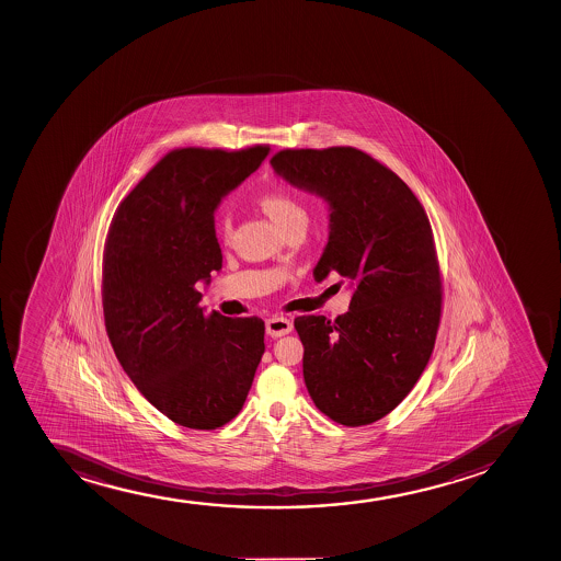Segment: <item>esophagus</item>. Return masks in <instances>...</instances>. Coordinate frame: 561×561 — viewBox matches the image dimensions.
I'll return each mask as SVG.
<instances>
[{"instance_id":"esophagus-1","label":"esophagus","mask_w":561,"mask_h":561,"mask_svg":"<svg viewBox=\"0 0 561 561\" xmlns=\"http://www.w3.org/2000/svg\"><path fill=\"white\" fill-rule=\"evenodd\" d=\"M291 329H294V323L288 318H283V316H273L270 320H265V333L271 339L288 335V333H291Z\"/></svg>"}]
</instances>
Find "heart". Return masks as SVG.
Wrapping results in <instances>:
<instances>
[{
  "label": "heart",
  "mask_w": 561,
  "mask_h": 561,
  "mask_svg": "<svg viewBox=\"0 0 561 561\" xmlns=\"http://www.w3.org/2000/svg\"><path fill=\"white\" fill-rule=\"evenodd\" d=\"M260 207L280 230L288 228L290 225H296V222H307V211H305L304 204L283 188L265 191L260 196ZM219 232L225 239L232 238V219L228 215L219 220Z\"/></svg>",
  "instance_id": "heart-1"
}]
</instances>
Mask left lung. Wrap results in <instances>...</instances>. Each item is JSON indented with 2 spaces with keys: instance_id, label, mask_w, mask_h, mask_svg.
I'll return each mask as SVG.
<instances>
[{
  "instance_id": "1",
  "label": "left lung",
  "mask_w": 561,
  "mask_h": 561,
  "mask_svg": "<svg viewBox=\"0 0 561 561\" xmlns=\"http://www.w3.org/2000/svg\"><path fill=\"white\" fill-rule=\"evenodd\" d=\"M271 167L328 204L316 283L339 273L354 288L333 322L296 318L305 386L336 423L370 425L412 391L434 350L442 283L431 222L407 183L359 149H284Z\"/></svg>"
}]
</instances>
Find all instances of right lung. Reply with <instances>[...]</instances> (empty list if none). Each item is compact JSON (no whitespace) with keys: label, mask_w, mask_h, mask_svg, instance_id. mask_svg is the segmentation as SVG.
I'll use <instances>...</instances> for the list:
<instances>
[{"label":"right lung","mask_w":561,"mask_h":561,"mask_svg":"<svg viewBox=\"0 0 561 561\" xmlns=\"http://www.w3.org/2000/svg\"><path fill=\"white\" fill-rule=\"evenodd\" d=\"M267 154V146L170 151L110 225L103 307L112 348L136 389L187 428L232 421L264 355V322L206 316L198 288L222 270L217 207Z\"/></svg>","instance_id":"right-lung-1"}]
</instances>
